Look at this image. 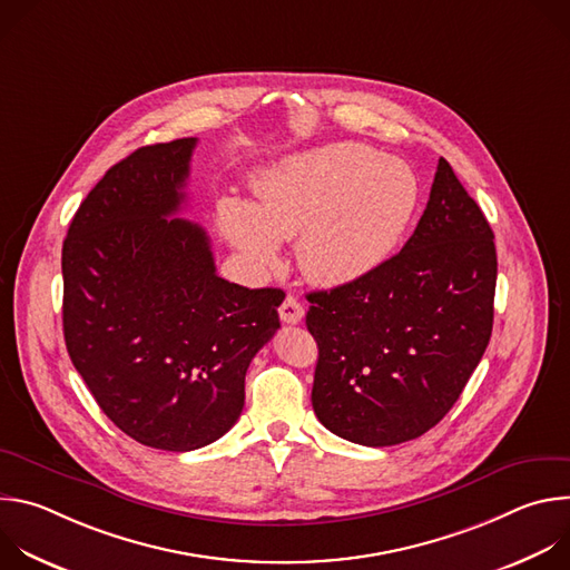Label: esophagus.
I'll return each mask as SVG.
<instances>
[{
	"instance_id": "obj_1",
	"label": "esophagus",
	"mask_w": 570,
	"mask_h": 570,
	"mask_svg": "<svg viewBox=\"0 0 570 570\" xmlns=\"http://www.w3.org/2000/svg\"><path fill=\"white\" fill-rule=\"evenodd\" d=\"M279 317H282L286 324H297V322H302V317H304V306L299 304L297 297L288 295V297L282 302V306H279Z\"/></svg>"
}]
</instances>
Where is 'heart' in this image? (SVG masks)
Returning <instances> with one entry per match:
<instances>
[{
	"instance_id": "obj_1",
	"label": "heart",
	"mask_w": 570,
	"mask_h": 570,
	"mask_svg": "<svg viewBox=\"0 0 570 570\" xmlns=\"http://www.w3.org/2000/svg\"><path fill=\"white\" fill-rule=\"evenodd\" d=\"M257 203L223 196L216 220L229 246L266 273L282 240H295L302 273L320 286H343L383 266L420 207V180L401 159L354 144H327L262 171Z\"/></svg>"
}]
</instances>
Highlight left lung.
Here are the masks:
<instances>
[{"label": "left lung", "mask_w": 570, "mask_h": 570, "mask_svg": "<svg viewBox=\"0 0 570 570\" xmlns=\"http://www.w3.org/2000/svg\"><path fill=\"white\" fill-rule=\"evenodd\" d=\"M494 293V232L440 157L429 205L401 253L363 279L306 295L317 420L363 446L431 431L490 343Z\"/></svg>", "instance_id": "left-lung-1"}]
</instances>
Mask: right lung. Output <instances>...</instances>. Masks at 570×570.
<instances>
[{"label": "right lung", "mask_w": 570, "mask_h": 570, "mask_svg": "<svg viewBox=\"0 0 570 570\" xmlns=\"http://www.w3.org/2000/svg\"><path fill=\"white\" fill-rule=\"evenodd\" d=\"M196 137L141 146L80 203L62 243V332L99 409L161 451L216 442L279 330V288L216 275L207 232L174 218Z\"/></svg>", "instance_id": "obj_1"}]
</instances>
